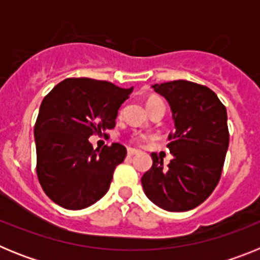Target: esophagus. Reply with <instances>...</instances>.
Returning a JSON list of instances; mask_svg holds the SVG:
<instances>
[{
	"instance_id": "esophagus-1",
	"label": "esophagus",
	"mask_w": 260,
	"mask_h": 260,
	"mask_svg": "<svg viewBox=\"0 0 260 260\" xmlns=\"http://www.w3.org/2000/svg\"><path fill=\"white\" fill-rule=\"evenodd\" d=\"M137 153H138L137 150H133V148H128V150H127V155L128 156H134V155H137Z\"/></svg>"
}]
</instances>
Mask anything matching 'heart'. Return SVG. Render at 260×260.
Listing matches in <instances>:
<instances>
[{
	"label": "heart",
	"instance_id": "b5f03b06",
	"mask_svg": "<svg viewBox=\"0 0 260 260\" xmlns=\"http://www.w3.org/2000/svg\"><path fill=\"white\" fill-rule=\"evenodd\" d=\"M162 100L160 98H157V96H151V98L147 99V107H148V109H150L151 107H153V105L156 104H161ZM164 104V103H162ZM144 138L142 137V135L139 134H134L132 135V138H130V142L132 143H135V144H141L142 142H143Z\"/></svg>",
	"mask_w": 260,
	"mask_h": 260
}]
</instances>
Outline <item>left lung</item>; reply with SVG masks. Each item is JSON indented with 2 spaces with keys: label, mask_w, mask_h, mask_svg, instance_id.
I'll list each match as a JSON object with an SVG mask.
<instances>
[{
  "label": "left lung",
  "mask_w": 260,
  "mask_h": 260,
  "mask_svg": "<svg viewBox=\"0 0 260 260\" xmlns=\"http://www.w3.org/2000/svg\"><path fill=\"white\" fill-rule=\"evenodd\" d=\"M171 105L176 130L168 148V167L151 153L152 167L142 177L151 202L171 212L189 211L212 194L221 177L229 146L226 108L212 89L189 80L152 86Z\"/></svg>",
  "instance_id": "left-lung-1"
}]
</instances>
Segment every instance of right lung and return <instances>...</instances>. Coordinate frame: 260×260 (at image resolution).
Instances as JSON below:
<instances>
[{
    "mask_svg": "<svg viewBox=\"0 0 260 260\" xmlns=\"http://www.w3.org/2000/svg\"><path fill=\"white\" fill-rule=\"evenodd\" d=\"M132 91L107 80L68 78L45 96L34 128L36 173L54 203L82 210L108 191L126 147L112 143L93 150L88 138L116 126L119 107Z\"/></svg>",
    "mask_w": 260,
    "mask_h": 260,
    "instance_id": "1",
    "label": "right lung"
}]
</instances>
